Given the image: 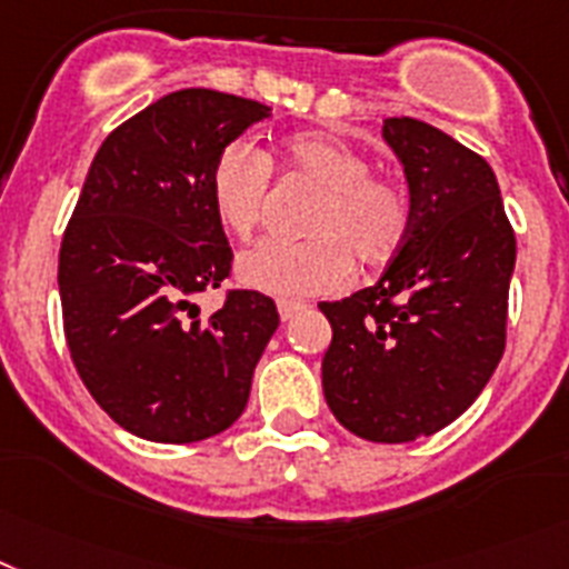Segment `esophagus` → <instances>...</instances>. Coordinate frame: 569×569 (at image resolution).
<instances>
[{
  "instance_id": "esophagus-1",
  "label": "esophagus",
  "mask_w": 569,
  "mask_h": 569,
  "mask_svg": "<svg viewBox=\"0 0 569 569\" xmlns=\"http://www.w3.org/2000/svg\"><path fill=\"white\" fill-rule=\"evenodd\" d=\"M277 309H280V318H283V321H289V318H295V315H300L303 309H309V307L303 303V300H280V303H277Z\"/></svg>"
}]
</instances>
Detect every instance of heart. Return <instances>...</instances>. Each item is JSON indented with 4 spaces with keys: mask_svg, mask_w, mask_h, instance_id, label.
Returning <instances> with one entry per match:
<instances>
[{
    "mask_svg": "<svg viewBox=\"0 0 569 569\" xmlns=\"http://www.w3.org/2000/svg\"><path fill=\"white\" fill-rule=\"evenodd\" d=\"M283 167L321 190L307 217V240H266L240 257V280L277 298H309L341 289L352 257L379 266L402 248L413 199L402 179L373 170L367 152L329 136H295ZM271 161L248 141H231L211 167V202L219 222L248 240L266 219Z\"/></svg>",
    "mask_w": 569,
    "mask_h": 569,
    "instance_id": "1",
    "label": "heart"
}]
</instances>
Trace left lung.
Wrapping results in <instances>:
<instances>
[{"instance_id":"left-lung-1","label":"left lung","mask_w":569,"mask_h":569,"mask_svg":"<svg viewBox=\"0 0 569 569\" xmlns=\"http://www.w3.org/2000/svg\"><path fill=\"white\" fill-rule=\"evenodd\" d=\"M413 219L379 283L318 303L332 327L323 396L370 442H410L475 402L506 347L515 231L489 161L451 136L388 118Z\"/></svg>"}]
</instances>
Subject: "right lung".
Listing matches in <instances>:
<instances>
[{"instance_id": "1", "label": "right lung", "mask_w": 569, "mask_h": 569, "mask_svg": "<svg viewBox=\"0 0 569 569\" xmlns=\"http://www.w3.org/2000/svg\"><path fill=\"white\" fill-rule=\"evenodd\" d=\"M257 100L181 89L107 136L60 242V300L71 361L114 422L152 442H199L246 410L254 367L280 315L228 289L202 318L190 298L231 277L233 251L211 202V167Z\"/></svg>"}]
</instances>
